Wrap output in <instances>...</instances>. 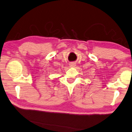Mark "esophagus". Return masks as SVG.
Here are the masks:
<instances>
[{"mask_svg": "<svg viewBox=\"0 0 132 132\" xmlns=\"http://www.w3.org/2000/svg\"><path fill=\"white\" fill-rule=\"evenodd\" d=\"M75 65H76V64H75L74 62H71L70 64V66L71 67H74Z\"/></svg>", "mask_w": 132, "mask_h": 132, "instance_id": "esophagus-1", "label": "esophagus"}]
</instances>
